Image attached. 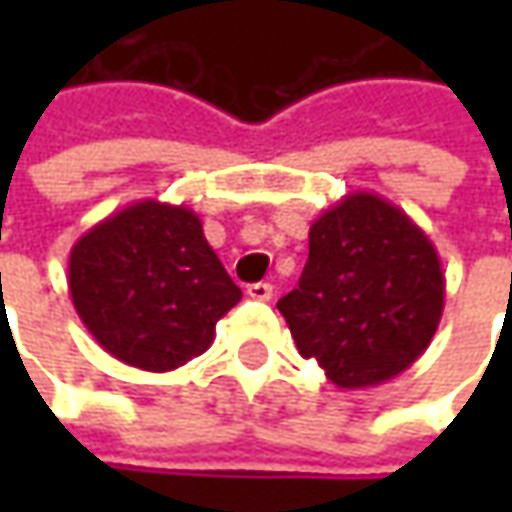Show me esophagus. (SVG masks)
<instances>
[{
  "label": "esophagus",
  "mask_w": 512,
  "mask_h": 512,
  "mask_svg": "<svg viewBox=\"0 0 512 512\" xmlns=\"http://www.w3.org/2000/svg\"><path fill=\"white\" fill-rule=\"evenodd\" d=\"M247 296H250V299H256V302H270V299H273V285H267V282H256V285L247 287Z\"/></svg>",
  "instance_id": "1"
}]
</instances>
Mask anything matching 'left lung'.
Here are the masks:
<instances>
[{"label":"left lung","mask_w":512,"mask_h":512,"mask_svg":"<svg viewBox=\"0 0 512 512\" xmlns=\"http://www.w3.org/2000/svg\"><path fill=\"white\" fill-rule=\"evenodd\" d=\"M276 307L336 387H376L416 362L442 322V262L402 207L347 193L310 225L299 287Z\"/></svg>","instance_id":"1"}]
</instances>
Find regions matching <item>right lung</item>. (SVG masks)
<instances>
[{
    "mask_svg": "<svg viewBox=\"0 0 512 512\" xmlns=\"http://www.w3.org/2000/svg\"><path fill=\"white\" fill-rule=\"evenodd\" d=\"M68 287L90 336L113 359L168 373L202 356L242 299L185 205L142 199L70 247Z\"/></svg>",
    "mask_w": 512,
    "mask_h": 512,
    "instance_id": "right-lung-1",
    "label": "right lung"
}]
</instances>
